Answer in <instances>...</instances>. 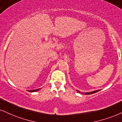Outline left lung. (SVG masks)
Listing matches in <instances>:
<instances>
[{
  "label": "left lung",
  "instance_id": "left-lung-1",
  "mask_svg": "<svg viewBox=\"0 0 122 122\" xmlns=\"http://www.w3.org/2000/svg\"><path fill=\"white\" fill-rule=\"evenodd\" d=\"M77 92L80 93V92L79 91H77ZM98 91H100V90H97V91H94L91 92H86V93H84L81 92V93H82V94H85V95H89V94H93V93H95L97 92H98Z\"/></svg>",
  "mask_w": 122,
  "mask_h": 122
}]
</instances>
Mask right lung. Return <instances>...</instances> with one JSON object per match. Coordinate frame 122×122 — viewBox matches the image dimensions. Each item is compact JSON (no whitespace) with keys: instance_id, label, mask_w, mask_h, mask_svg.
I'll list each match as a JSON object with an SVG mask.
<instances>
[{"instance_id":"1","label":"right lung","mask_w":122,"mask_h":122,"mask_svg":"<svg viewBox=\"0 0 122 122\" xmlns=\"http://www.w3.org/2000/svg\"><path fill=\"white\" fill-rule=\"evenodd\" d=\"M40 89H35V90H32V91H29V92H36L37 91H38V90H40Z\"/></svg>"}]
</instances>
